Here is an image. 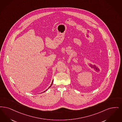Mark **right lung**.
<instances>
[{"instance_id":"right-lung-1","label":"right lung","mask_w":122,"mask_h":122,"mask_svg":"<svg viewBox=\"0 0 122 122\" xmlns=\"http://www.w3.org/2000/svg\"><path fill=\"white\" fill-rule=\"evenodd\" d=\"M53 81H52V83H51V86H50V87H49V88H50V87H51V85H52V83H53ZM47 90H46V91H47Z\"/></svg>"}]
</instances>
